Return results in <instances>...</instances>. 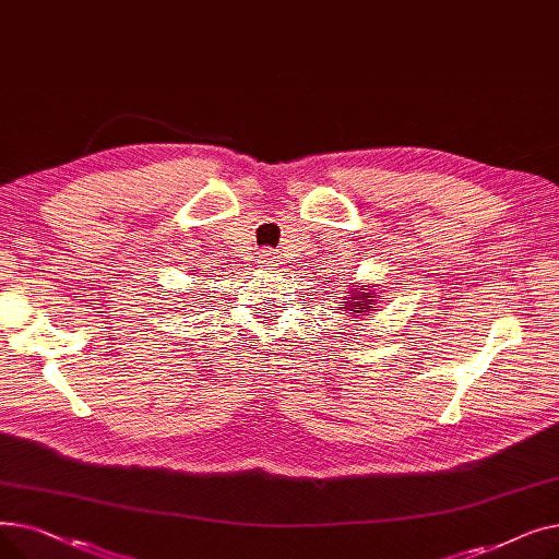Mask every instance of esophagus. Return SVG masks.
Masks as SVG:
<instances>
[{
  "label": "esophagus",
  "instance_id": "34e87169",
  "mask_svg": "<svg viewBox=\"0 0 559 559\" xmlns=\"http://www.w3.org/2000/svg\"><path fill=\"white\" fill-rule=\"evenodd\" d=\"M262 267L264 270H276L278 264H281V260H278V255L274 253V251H262Z\"/></svg>",
  "mask_w": 559,
  "mask_h": 559
}]
</instances>
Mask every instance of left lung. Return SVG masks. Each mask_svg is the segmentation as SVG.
<instances>
[{
  "instance_id": "obj_1",
  "label": "left lung",
  "mask_w": 559,
  "mask_h": 559,
  "mask_svg": "<svg viewBox=\"0 0 559 559\" xmlns=\"http://www.w3.org/2000/svg\"><path fill=\"white\" fill-rule=\"evenodd\" d=\"M378 297L380 292H376V285H354L350 283V289L346 292V297H342V306L350 321H356L365 312L378 308Z\"/></svg>"
}]
</instances>
